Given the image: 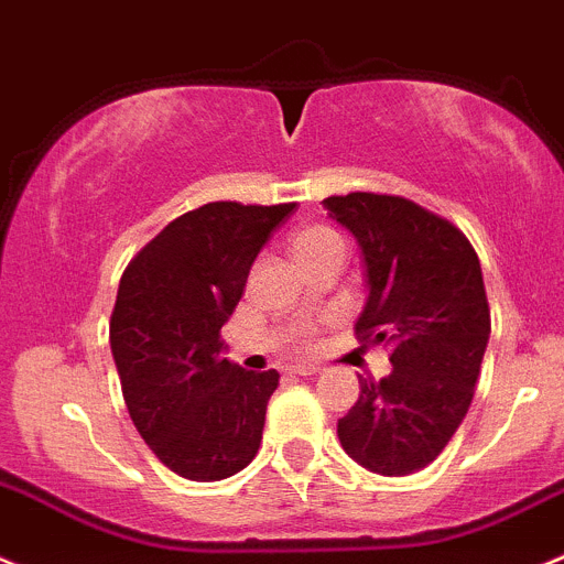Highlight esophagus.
<instances>
[{"label":"esophagus","mask_w":564,"mask_h":564,"mask_svg":"<svg viewBox=\"0 0 564 564\" xmlns=\"http://www.w3.org/2000/svg\"><path fill=\"white\" fill-rule=\"evenodd\" d=\"M319 371V366L314 364H297V366H289V375H297V377H311Z\"/></svg>","instance_id":"1"}]
</instances>
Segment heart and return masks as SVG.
I'll use <instances>...</instances> for the list:
<instances>
[{"mask_svg": "<svg viewBox=\"0 0 564 564\" xmlns=\"http://www.w3.org/2000/svg\"><path fill=\"white\" fill-rule=\"evenodd\" d=\"M336 245H341V239H338L336 231H330V228L325 226H311V228H303V231L294 237L292 253L294 259H297V256L316 253V250H325V248H336Z\"/></svg>", "mask_w": 564, "mask_h": 564, "instance_id": "b5f03b06", "label": "heart"}]
</instances>
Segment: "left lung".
<instances>
[{"label": "left lung", "mask_w": 564, "mask_h": 564, "mask_svg": "<svg viewBox=\"0 0 564 564\" xmlns=\"http://www.w3.org/2000/svg\"><path fill=\"white\" fill-rule=\"evenodd\" d=\"M355 237L366 303L355 333L391 349L393 371L360 380L338 419L358 466L408 477L435 460L463 424L490 338L482 267L449 220L399 195L349 193L322 200Z\"/></svg>", "instance_id": "left-lung-1"}]
</instances>
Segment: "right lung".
Returning a JSON list of instances; mask_svg holds the SVG:
<instances>
[{"mask_svg":"<svg viewBox=\"0 0 564 564\" xmlns=\"http://www.w3.org/2000/svg\"><path fill=\"white\" fill-rule=\"evenodd\" d=\"M294 204L217 200L167 223L126 267L109 347L137 433L173 474L234 477L256 457L278 371L223 358L220 327Z\"/></svg>","mask_w":564,"mask_h":564,"instance_id":"1","label":"right lung"}]
</instances>
